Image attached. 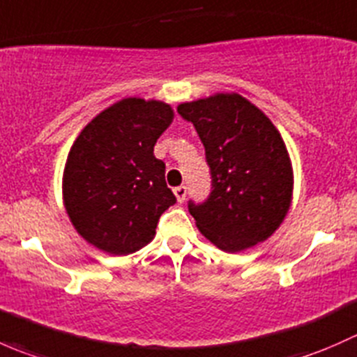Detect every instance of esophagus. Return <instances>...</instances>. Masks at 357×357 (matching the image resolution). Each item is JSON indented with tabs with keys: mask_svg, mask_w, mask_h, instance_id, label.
Here are the masks:
<instances>
[{
	"mask_svg": "<svg viewBox=\"0 0 357 357\" xmlns=\"http://www.w3.org/2000/svg\"><path fill=\"white\" fill-rule=\"evenodd\" d=\"M174 195H176V199H178L179 204H181V202H185V199H186V186L185 185L176 186V188H174Z\"/></svg>",
	"mask_w": 357,
	"mask_h": 357,
	"instance_id": "obj_1",
	"label": "esophagus"
}]
</instances>
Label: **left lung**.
<instances>
[{"instance_id": "left-lung-1", "label": "left lung", "mask_w": 357, "mask_h": 357, "mask_svg": "<svg viewBox=\"0 0 357 357\" xmlns=\"http://www.w3.org/2000/svg\"><path fill=\"white\" fill-rule=\"evenodd\" d=\"M178 112L195 126L211 167L208 199L188 204L202 235L231 254L268 240L285 219L294 192L278 129L236 93L181 103Z\"/></svg>"}]
</instances>
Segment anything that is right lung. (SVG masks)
Returning a JSON list of instances; mask_svg holds the SVG:
<instances>
[{
    "mask_svg": "<svg viewBox=\"0 0 357 357\" xmlns=\"http://www.w3.org/2000/svg\"><path fill=\"white\" fill-rule=\"evenodd\" d=\"M174 112L158 100L124 98L75 138L63 169V205L88 243L128 255L150 243L158 218L176 204L165 164L153 155Z\"/></svg>",
    "mask_w": 357,
    "mask_h": 357,
    "instance_id": "obj_1",
    "label": "right lung"
}]
</instances>
